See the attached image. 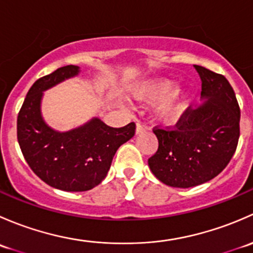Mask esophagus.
<instances>
[{"label": "esophagus", "instance_id": "obj_1", "mask_svg": "<svg viewBox=\"0 0 253 253\" xmlns=\"http://www.w3.org/2000/svg\"><path fill=\"white\" fill-rule=\"evenodd\" d=\"M145 129H147V127L143 126L141 122H137V124H136V133H137V134L143 133V132H144Z\"/></svg>", "mask_w": 253, "mask_h": 253}]
</instances>
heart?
Returning a JSON list of instances; mask_svg holds the SVG:
<instances>
[{"label": "heart", "instance_id": "obj_1", "mask_svg": "<svg viewBox=\"0 0 253 253\" xmlns=\"http://www.w3.org/2000/svg\"><path fill=\"white\" fill-rule=\"evenodd\" d=\"M136 100H155L153 110L163 125H175L182 117L191 100L190 89L175 86L171 79L149 78L141 81L131 89Z\"/></svg>", "mask_w": 253, "mask_h": 253}]
</instances>
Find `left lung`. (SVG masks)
Returning a JSON list of instances; mask_svg holds the SVG:
<instances>
[{"instance_id":"8db88e82","label":"left lung","mask_w":253,"mask_h":253,"mask_svg":"<svg viewBox=\"0 0 253 253\" xmlns=\"http://www.w3.org/2000/svg\"><path fill=\"white\" fill-rule=\"evenodd\" d=\"M195 67L202 79V104L188 108L172 131L154 129L159 147L148 160L153 175L171 187H193L220 174L240 137V108L228 79Z\"/></svg>"}]
</instances>
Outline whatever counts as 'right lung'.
<instances>
[{"instance_id":"right-lung-1","label":"right lung","mask_w":253,"mask_h":253,"mask_svg":"<svg viewBox=\"0 0 253 253\" xmlns=\"http://www.w3.org/2000/svg\"><path fill=\"white\" fill-rule=\"evenodd\" d=\"M78 66H65L38 79L28 91L17 120L18 143L30 169L57 190L82 192L105 178L115 153L134 136L133 122L121 128L99 117L68 131L48 126L42 112L44 91L77 77Z\"/></svg>"}]
</instances>
